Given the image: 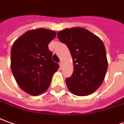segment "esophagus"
Returning a JSON list of instances; mask_svg holds the SVG:
<instances>
[{
    "instance_id": "34e87169",
    "label": "esophagus",
    "mask_w": 124,
    "mask_h": 124,
    "mask_svg": "<svg viewBox=\"0 0 124 124\" xmlns=\"http://www.w3.org/2000/svg\"><path fill=\"white\" fill-rule=\"evenodd\" d=\"M63 62H62V61L59 62V66H60L61 69L62 68V67H63Z\"/></svg>"
}]
</instances>
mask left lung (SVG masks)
Here are the masks:
<instances>
[{
    "instance_id": "8db88e82",
    "label": "left lung",
    "mask_w": 124,
    "mask_h": 124,
    "mask_svg": "<svg viewBox=\"0 0 124 124\" xmlns=\"http://www.w3.org/2000/svg\"><path fill=\"white\" fill-rule=\"evenodd\" d=\"M59 40L67 46L72 56L73 71L65 80L67 88L77 96H87L103 83L108 62L103 41L82 28L58 31Z\"/></svg>"
}]
</instances>
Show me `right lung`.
Instances as JSON below:
<instances>
[{
	"label": "right lung",
	"mask_w": 124,
	"mask_h": 124,
	"mask_svg": "<svg viewBox=\"0 0 124 124\" xmlns=\"http://www.w3.org/2000/svg\"><path fill=\"white\" fill-rule=\"evenodd\" d=\"M57 35L54 31L38 28L26 31L13 43L11 51L12 73L19 86L37 96L50 86L59 65L52 59L48 44Z\"/></svg>",
	"instance_id": "1"
}]
</instances>
